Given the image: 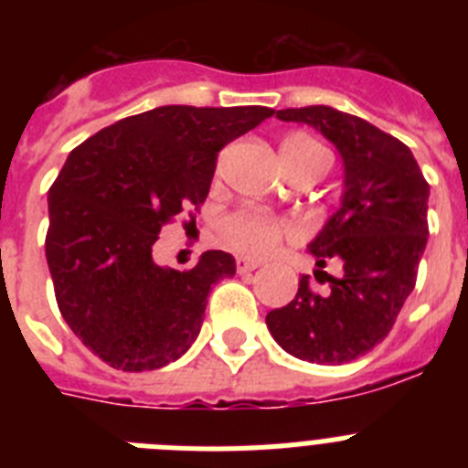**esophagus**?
I'll return each mask as SVG.
<instances>
[{
  "mask_svg": "<svg viewBox=\"0 0 468 468\" xmlns=\"http://www.w3.org/2000/svg\"><path fill=\"white\" fill-rule=\"evenodd\" d=\"M260 267V262H253V260H246V258H239L237 260V271L239 274H250Z\"/></svg>",
  "mask_w": 468,
  "mask_h": 468,
  "instance_id": "obj_1",
  "label": "esophagus"
}]
</instances>
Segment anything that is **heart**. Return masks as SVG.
<instances>
[{
    "instance_id": "obj_1",
    "label": "heart",
    "mask_w": 468,
    "mask_h": 468,
    "mask_svg": "<svg viewBox=\"0 0 468 468\" xmlns=\"http://www.w3.org/2000/svg\"><path fill=\"white\" fill-rule=\"evenodd\" d=\"M288 171L300 166L324 164L330 166V154L324 144L307 135H292L281 147ZM297 227L288 220H281L276 215L264 213L258 208H239L225 215L220 220V234L237 253L246 258H264L274 253L285 237H292Z\"/></svg>"
}]
</instances>
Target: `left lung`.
I'll return each mask as SVG.
<instances>
[{"mask_svg":"<svg viewBox=\"0 0 468 468\" xmlns=\"http://www.w3.org/2000/svg\"><path fill=\"white\" fill-rule=\"evenodd\" d=\"M281 122L309 123L345 159V198L309 255L342 262L340 279L316 292L302 276L297 295L267 314L274 340L312 363H349L384 340L417 283L429 239V183L410 147L366 119L325 105L279 110ZM324 283V281H321Z\"/></svg>","mask_w":468,"mask_h":468,"instance_id":"left-lung-1","label":"left lung"}]
</instances>
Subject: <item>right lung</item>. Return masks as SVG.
<instances>
[{"label": "right lung", "mask_w": 468, "mask_h": 468, "mask_svg": "<svg viewBox=\"0 0 468 468\" xmlns=\"http://www.w3.org/2000/svg\"><path fill=\"white\" fill-rule=\"evenodd\" d=\"M271 114L260 105L156 107L69 152L48 189L47 262L58 309L107 366L156 370L197 340L210 285L237 271L234 258L206 250L176 271L159 267L152 248L177 215L194 220L222 147Z\"/></svg>", "instance_id": "right-lung-1"}]
</instances>
